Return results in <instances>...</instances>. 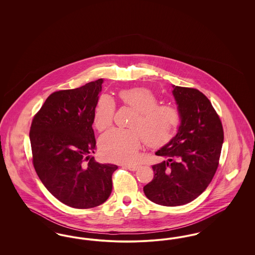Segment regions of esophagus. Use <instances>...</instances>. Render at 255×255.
<instances>
[{"label": "esophagus", "mask_w": 255, "mask_h": 255, "mask_svg": "<svg viewBox=\"0 0 255 255\" xmlns=\"http://www.w3.org/2000/svg\"><path fill=\"white\" fill-rule=\"evenodd\" d=\"M124 167L128 170H130V171H135V170L138 168L137 165H133V164H125Z\"/></svg>", "instance_id": "1"}]
</instances>
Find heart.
<instances>
[{
    "mask_svg": "<svg viewBox=\"0 0 255 255\" xmlns=\"http://www.w3.org/2000/svg\"><path fill=\"white\" fill-rule=\"evenodd\" d=\"M125 107L134 111L129 123L131 129L114 128L101 135L99 147L105 158L133 162L143 138L146 145L158 147L168 142L181 122L178 110L168 105H158V98L146 88L122 90L119 94ZM116 105L108 96L100 97L94 112V124L104 131L114 121Z\"/></svg>",
    "mask_w": 255,
    "mask_h": 255,
    "instance_id": "b5f03b06",
    "label": "heart"
}]
</instances>
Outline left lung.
I'll return each instance as SVG.
<instances>
[{"instance_id": "1", "label": "left lung", "mask_w": 255, "mask_h": 255, "mask_svg": "<svg viewBox=\"0 0 255 255\" xmlns=\"http://www.w3.org/2000/svg\"><path fill=\"white\" fill-rule=\"evenodd\" d=\"M181 123L175 136L156 152L166 158L152 166L154 178L146 197L165 206L188 204L202 194L218 168L224 141L222 122L199 90L172 85Z\"/></svg>"}]
</instances>
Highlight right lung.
<instances>
[{
	"instance_id": "add662e5",
	"label": "right lung",
	"mask_w": 255,
	"mask_h": 255,
	"mask_svg": "<svg viewBox=\"0 0 255 255\" xmlns=\"http://www.w3.org/2000/svg\"><path fill=\"white\" fill-rule=\"evenodd\" d=\"M103 79L51 94L31 123L32 161L45 187L61 203L92 208L109 198L118 166L98 163L94 112Z\"/></svg>"
}]
</instances>
